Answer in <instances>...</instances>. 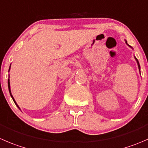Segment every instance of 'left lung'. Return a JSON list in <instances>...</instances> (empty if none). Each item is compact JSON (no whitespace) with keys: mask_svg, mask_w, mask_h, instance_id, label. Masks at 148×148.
<instances>
[{"mask_svg":"<svg viewBox=\"0 0 148 148\" xmlns=\"http://www.w3.org/2000/svg\"><path fill=\"white\" fill-rule=\"evenodd\" d=\"M125 42H126V44H127V45H128V46H129V47H130V48H132V49H133V48H132V47H131V46H130V45H129V44H128V43H127V40H125ZM134 58H135L136 61H137V65H138V69H139V71H140V63H139L138 60H137V58H136V57H135V56H134ZM140 75H141V74H140Z\"/></svg>","mask_w":148,"mask_h":148,"instance_id":"8db88e82","label":"left lung"}]
</instances>
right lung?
Masks as SVG:
<instances>
[{"label":"right lung","instance_id":"1","mask_svg":"<svg viewBox=\"0 0 148 148\" xmlns=\"http://www.w3.org/2000/svg\"><path fill=\"white\" fill-rule=\"evenodd\" d=\"M10 68H11V65H10V67H9V69H8V72H9V71H10ZM8 91H9V93H10V95H11V97H12V99H13V100H14V103H15L16 104V106H17V107L18 108L20 109V108H19V106H18V104H17L16 103V100H14V97H13V95H12V94H11V87H10V80H9V78H8ZM20 110H21V109H20Z\"/></svg>","mask_w":148,"mask_h":148}]
</instances>
